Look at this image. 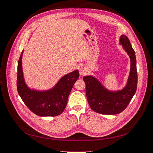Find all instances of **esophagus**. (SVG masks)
Segmentation results:
<instances>
[{
  "instance_id": "obj_1",
  "label": "esophagus",
  "mask_w": 153,
  "mask_h": 153,
  "mask_svg": "<svg viewBox=\"0 0 153 153\" xmlns=\"http://www.w3.org/2000/svg\"><path fill=\"white\" fill-rule=\"evenodd\" d=\"M79 74L82 75V76H84V75H85L86 73L87 72L86 66H84V65H82V66H80L79 68Z\"/></svg>"
}]
</instances>
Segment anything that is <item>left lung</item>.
Masks as SVG:
<instances>
[{
  "label": "left lung",
  "instance_id": "1",
  "mask_svg": "<svg viewBox=\"0 0 153 153\" xmlns=\"http://www.w3.org/2000/svg\"><path fill=\"white\" fill-rule=\"evenodd\" d=\"M120 44L131 60L130 74L126 86L121 91L112 92L106 89L93 76L83 77L89 105L94 112L102 114H117L124 110L135 95L137 86V72L135 51L126 35L120 37Z\"/></svg>",
  "mask_w": 153,
  "mask_h": 153
}]
</instances>
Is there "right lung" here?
Returning <instances> with one entry per match:
<instances>
[{
	"label": "right lung",
	"instance_id": "1",
	"mask_svg": "<svg viewBox=\"0 0 153 153\" xmlns=\"http://www.w3.org/2000/svg\"><path fill=\"white\" fill-rule=\"evenodd\" d=\"M23 52L18 64L17 89L23 102L32 112L40 116H56L63 112L71 89L79 77L75 70L62 77L53 89L46 91L31 90L24 79L22 66Z\"/></svg>",
	"mask_w": 153,
	"mask_h": 153
}]
</instances>
